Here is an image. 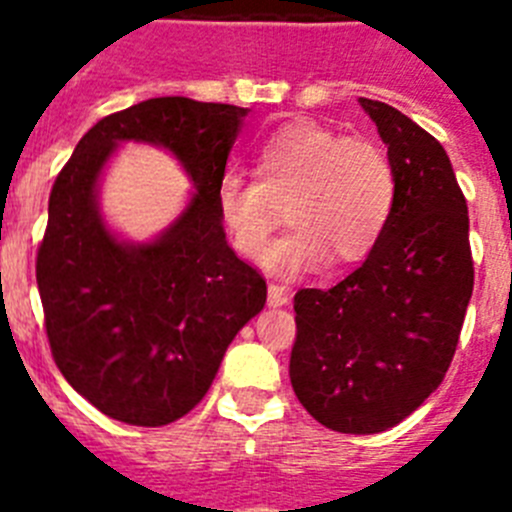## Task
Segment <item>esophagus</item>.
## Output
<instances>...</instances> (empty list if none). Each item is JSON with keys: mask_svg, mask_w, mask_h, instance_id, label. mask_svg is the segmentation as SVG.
Returning a JSON list of instances; mask_svg holds the SVG:
<instances>
[{"mask_svg": "<svg viewBox=\"0 0 512 512\" xmlns=\"http://www.w3.org/2000/svg\"><path fill=\"white\" fill-rule=\"evenodd\" d=\"M289 302V289L279 287V284H269V305L271 307H282Z\"/></svg>", "mask_w": 512, "mask_h": 512, "instance_id": "esophagus-1", "label": "esophagus"}]
</instances>
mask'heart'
Wrapping results in <instances>:
<instances>
[{
	"mask_svg": "<svg viewBox=\"0 0 512 512\" xmlns=\"http://www.w3.org/2000/svg\"><path fill=\"white\" fill-rule=\"evenodd\" d=\"M256 182L228 174L215 205L230 243L256 259L287 207L292 233L264 253V264L292 277L333 259L364 261L384 238L397 205L390 156L364 138H346L320 122L295 120L261 140L253 156Z\"/></svg>",
	"mask_w": 512,
	"mask_h": 512,
	"instance_id": "b5f03b06",
	"label": "heart"
}]
</instances>
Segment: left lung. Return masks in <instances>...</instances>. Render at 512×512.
<instances>
[{"label": "left lung", "instance_id": "8db88e82", "mask_svg": "<svg viewBox=\"0 0 512 512\" xmlns=\"http://www.w3.org/2000/svg\"><path fill=\"white\" fill-rule=\"evenodd\" d=\"M359 102L395 166V215L354 274L295 295L289 379L325 428L369 436L408 418L443 382L474 264L467 200L441 143L390 104Z\"/></svg>", "mask_w": 512, "mask_h": 512}]
</instances>
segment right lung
<instances>
[{"instance_id":"obj_1","label":"right lung","mask_w":512,"mask_h":512,"mask_svg":"<svg viewBox=\"0 0 512 512\" xmlns=\"http://www.w3.org/2000/svg\"><path fill=\"white\" fill-rule=\"evenodd\" d=\"M235 104L156 97L107 115L56 176L35 277L51 354L99 413L166 425L207 395L266 282L225 241L215 192L241 120ZM125 139L171 150L195 182L188 210L151 244L115 239L96 207L103 164Z\"/></svg>"}]
</instances>
